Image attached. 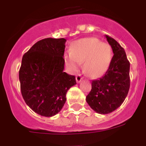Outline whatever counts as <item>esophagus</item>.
Instances as JSON below:
<instances>
[{
    "label": "esophagus",
    "mask_w": 146,
    "mask_h": 146,
    "mask_svg": "<svg viewBox=\"0 0 146 146\" xmlns=\"http://www.w3.org/2000/svg\"><path fill=\"white\" fill-rule=\"evenodd\" d=\"M83 79V77L81 76V74H77V76H76V81H77V83H79V82H81V80Z\"/></svg>",
    "instance_id": "esophagus-1"
}]
</instances>
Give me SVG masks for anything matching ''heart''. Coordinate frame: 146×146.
<instances>
[{
  "label": "heart",
  "mask_w": 146,
  "mask_h": 146,
  "mask_svg": "<svg viewBox=\"0 0 146 146\" xmlns=\"http://www.w3.org/2000/svg\"><path fill=\"white\" fill-rule=\"evenodd\" d=\"M71 52L64 55L67 69L71 73L78 70L83 61V71L88 76L96 77L108 69L111 60V49L109 45L95 38H86L74 42Z\"/></svg>",
  "instance_id": "b5f03b06"
}]
</instances>
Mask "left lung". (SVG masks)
Listing matches in <instances>:
<instances>
[{"label":"left lung","mask_w":146,"mask_h":146,"mask_svg":"<svg viewBox=\"0 0 146 146\" xmlns=\"http://www.w3.org/2000/svg\"><path fill=\"white\" fill-rule=\"evenodd\" d=\"M114 53L106 73L92 81L86 102L95 112L108 114L119 108L126 99L130 86L129 61L123 48L109 36H105Z\"/></svg>","instance_id":"8db88e82"}]
</instances>
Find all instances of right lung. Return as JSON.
Returning a JSON list of instances; mask_svg holds the SVG:
<instances>
[{"label": "right lung", "instance_id": "add662e5", "mask_svg": "<svg viewBox=\"0 0 146 146\" xmlns=\"http://www.w3.org/2000/svg\"><path fill=\"white\" fill-rule=\"evenodd\" d=\"M65 38H47L33 44L22 59L19 79L22 96L32 110L52 117L61 110L75 77L64 72Z\"/></svg>", "mask_w": 146, "mask_h": 146}]
</instances>
